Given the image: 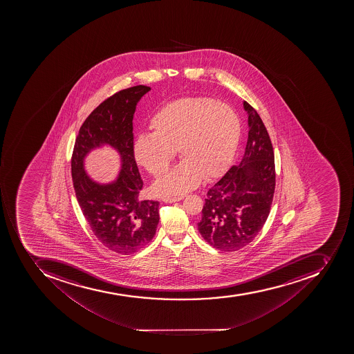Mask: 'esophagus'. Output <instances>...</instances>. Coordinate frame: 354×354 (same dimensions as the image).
Here are the masks:
<instances>
[{
  "label": "esophagus",
  "mask_w": 354,
  "mask_h": 354,
  "mask_svg": "<svg viewBox=\"0 0 354 354\" xmlns=\"http://www.w3.org/2000/svg\"><path fill=\"white\" fill-rule=\"evenodd\" d=\"M184 196H175V197H165L162 198L164 203H175V201H181Z\"/></svg>",
  "instance_id": "34e87169"
}]
</instances>
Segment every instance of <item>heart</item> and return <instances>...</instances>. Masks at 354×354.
<instances>
[{"label": "heart", "mask_w": 354, "mask_h": 354, "mask_svg": "<svg viewBox=\"0 0 354 354\" xmlns=\"http://www.w3.org/2000/svg\"><path fill=\"white\" fill-rule=\"evenodd\" d=\"M151 134L137 137L134 157L140 167L158 177L169 167L177 149L184 160L157 181L159 195L188 192L228 168L241 126L230 106L208 97H180L162 106L151 118Z\"/></svg>", "instance_id": "heart-1"}]
</instances>
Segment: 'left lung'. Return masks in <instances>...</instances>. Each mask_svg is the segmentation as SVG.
Returning <instances> with one entry per match:
<instances>
[{
	"instance_id": "8db88e82",
	"label": "left lung",
	"mask_w": 354,
	"mask_h": 354,
	"mask_svg": "<svg viewBox=\"0 0 354 354\" xmlns=\"http://www.w3.org/2000/svg\"><path fill=\"white\" fill-rule=\"evenodd\" d=\"M248 113V140L239 165L209 188L198 230L221 251H236L254 239L265 225L276 188L274 153L270 136L256 109Z\"/></svg>"
}]
</instances>
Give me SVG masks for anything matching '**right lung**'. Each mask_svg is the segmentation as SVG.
<instances>
[{
    "label": "right lung",
    "mask_w": 354,
    "mask_h": 354,
    "mask_svg": "<svg viewBox=\"0 0 354 354\" xmlns=\"http://www.w3.org/2000/svg\"><path fill=\"white\" fill-rule=\"evenodd\" d=\"M151 87L137 85L111 95L82 124L72 153L76 198L95 236L109 250L134 254L151 243L159 223L156 201H140L142 183L134 157L133 118L138 100ZM103 143L122 156L119 178L109 185L93 182L83 170V157Z\"/></svg>",
    "instance_id": "1"
}]
</instances>
